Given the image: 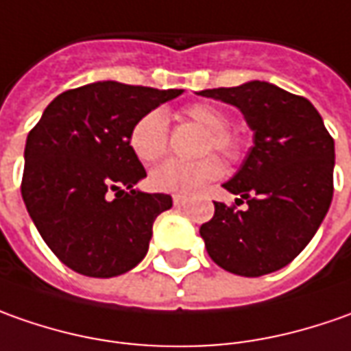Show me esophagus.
<instances>
[{"instance_id":"34e87169","label":"esophagus","mask_w":351,"mask_h":351,"mask_svg":"<svg viewBox=\"0 0 351 351\" xmlns=\"http://www.w3.org/2000/svg\"><path fill=\"white\" fill-rule=\"evenodd\" d=\"M173 204H175L176 208H180V206H186L188 198L186 196H175V198H173Z\"/></svg>"}]
</instances>
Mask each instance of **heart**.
I'll use <instances>...</instances> for the list:
<instances>
[{"instance_id": "b5f03b06", "label": "heart", "mask_w": 351, "mask_h": 351, "mask_svg": "<svg viewBox=\"0 0 351 351\" xmlns=\"http://www.w3.org/2000/svg\"><path fill=\"white\" fill-rule=\"evenodd\" d=\"M182 116L190 122L198 124L206 130V138L199 143V155L217 153L227 161H233L239 157L241 145L239 139L229 132V118L221 108L208 103H196L186 106ZM169 143V130H167V116L161 110H152L143 114L132 128L130 145L141 163H153L161 159L167 152ZM223 173L221 163L208 155L196 161H165L155 167L149 175V184L157 192L176 194V196H190L198 190L219 178Z\"/></svg>"}]
</instances>
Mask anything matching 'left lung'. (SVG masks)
I'll list each match as a JSON object with an SVG mask.
<instances>
[{"label": "left lung", "mask_w": 351, "mask_h": 351, "mask_svg": "<svg viewBox=\"0 0 351 351\" xmlns=\"http://www.w3.org/2000/svg\"><path fill=\"white\" fill-rule=\"evenodd\" d=\"M198 95L237 106L254 134L247 159L223 184L247 208L213 202V217L199 227L208 254L237 276L276 272L307 247L330 208L334 139L307 99L268 81Z\"/></svg>", "instance_id": "1"}]
</instances>
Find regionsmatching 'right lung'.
<instances>
[{"label":"right lung","mask_w":351,"mask_h":351,"mask_svg":"<svg viewBox=\"0 0 351 351\" xmlns=\"http://www.w3.org/2000/svg\"><path fill=\"white\" fill-rule=\"evenodd\" d=\"M178 95L97 81L58 95L31 130L21 194L44 243L73 272L112 278L147 254L153 221L173 198L136 188L147 175L130 134Z\"/></svg>","instance_id":"1"}]
</instances>
